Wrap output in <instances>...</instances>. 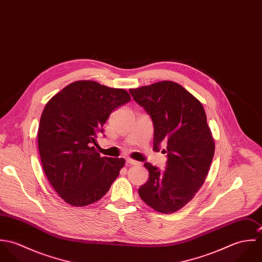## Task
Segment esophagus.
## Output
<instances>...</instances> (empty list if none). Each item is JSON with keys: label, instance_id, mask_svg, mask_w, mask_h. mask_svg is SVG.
<instances>
[{"label": "esophagus", "instance_id": "esophagus-1", "mask_svg": "<svg viewBox=\"0 0 262 262\" xmlns=\"http://www.w3.org/2000/svg\"><path fill=\"white\" fill-rule=\"evenodd\" d=\"M126 162H127L129 165H137V164H139L138 161L133 160V159H131V158H127V159H126Z\"/></svg>", "mask_w": 262, "mask_h": 262}]
</instances>
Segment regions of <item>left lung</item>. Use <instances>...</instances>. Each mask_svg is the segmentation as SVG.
<instances>
[{
  "instance_id": "obj_1",
  "label": "left lung",
  "mask_w": 262,
  "mask_h": 262,
  "mask_svg": "<svg viewBox=\"0 0 262 262\" xmlns=\"http://www.w3.org/2000/svg\"><path fill=\"white\" fill-rule=\"evenodd\" d=\"M154 127L153 149L163 144L165 170L146 162V184L138 188L145 204L159 213L179 211L203 186L214 157L215 143L201 102L181 84L163 80L129 90Z\"/></svg>"
}]
</instances>
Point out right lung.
<instances>
[{"instance_id": "add662e5", "label": "right lung", "mask_w": 262, "mask_h": 262, "mask_svg": "<svg viewBox=\"0 0 262 262\" xmlns=\"http://www.w3.org/2000/svg\"><path fill=\"white\" fill-rule=\"evenodd\" d=\"M130 95L93 80L75 81L46 104L38 129L45 176L68 204L83 207L103 198L125 164L124 158L101 157L92 146L110 114Z\"/></svg>"}]
</instances>
